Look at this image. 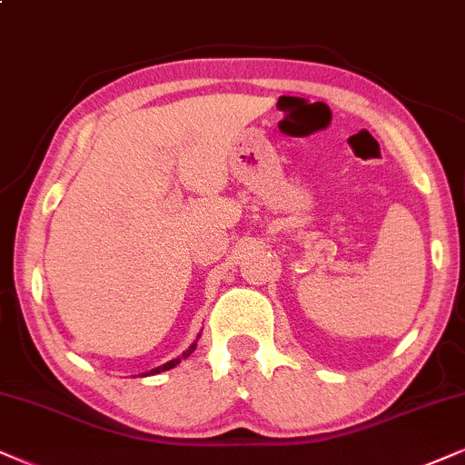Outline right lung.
Returning a JSON list of instances; mask_svg holds the SVG:
<instances>
[{"instance_id":"obj_1","label":"right lung","mask_w":465,"mask_h":465,"mask_svg":"<svg viewBox=\"0 0 465 465\" xmlns=\"http://www.w3.org/2000/svg\"><path fill=\"white\" fill-rule=\"evenodd\" d=\"M195 345H197V341H195V343H193V345H191V348H189V350H186V351H182V356H180V358H173V361L164 362V364H161V367L152 369V371H145V373H141V378H143V375H154V373H161V371H169V369H173V367H175V364H178V362L182 361V358H189V356L193 354V350H195Z\"/></svg>"}]
</instances>
